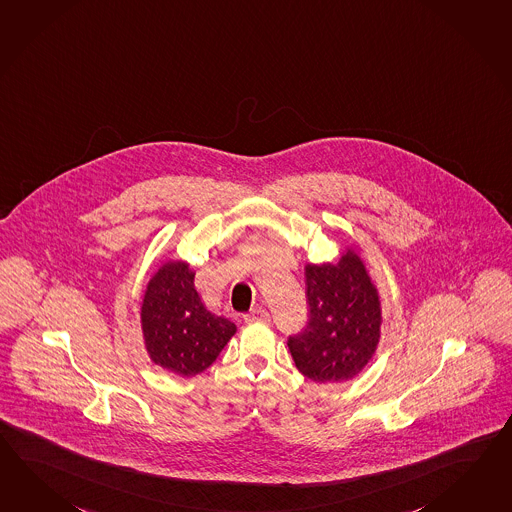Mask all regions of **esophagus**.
<instances>
[{"label":"esophagus","instance_id":"obj_1","mask_svg":"<svg viewBox=\"0 0 512 512\" xmlns=\"http://www.w3.org/2000/svg\"><path fill=\"white\" fill-rule=\"evenodd\" d=\"M244 319L248 321V323H253V321H270V312L266 310V308H253L250 314H246Z\"/></svg>","mask_w":512,"mask_h":512}]
</instances>
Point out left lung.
<instances>
[{
	"label": "left lung",
	"mask_w": 512,
	"mask_h": 512,
	"mask_svg": "<svg viewBox=\"0 0 512 512\" xmlns=\"http://www.w3.org/2000/svg\"><path fill=\"white\" fill-rule=\"evenodd\" d=\"M308 323L288 338L303 375L341 382L358 375L373 358L380 338V303L364 264L347 251L338 264H308Z\"/></svg>",
	"instance_id": "obj_1"
}]
</instances>
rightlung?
Masks as SVG:
<instances>
[{
  "mask_svg": "<svg viewBox=\"0 0 512 512\" xmlns=\"http://www.w3.org/2000/svg\"><path fill=\"white\" fill-rule=\"evenodd\" d=\"M141 323L152 362L180 376L205 371L237 332L205 308L187 262H169L150 279Z\"/></svg>",
  "mask_w": 512,
  "mask_h": 512,
  "instance_id": "add662e5",
  "label": "right lung"
}]
</instances>
